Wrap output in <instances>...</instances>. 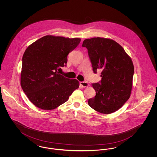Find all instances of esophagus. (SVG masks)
Returning a JSON list of instances; mask_svg holds the SVG:
<instances>
[{"mask_svg":"<svg viewBox=\"0 0 157 157\" xmlns=\"http://www.w3.org/2000/svg\"><path fill=\"white\" fill-rule=\"evenodd\" d=\"M79 83H80V85L83 88H85L89 86V84L86 82H81Z\"/></svg>","mask_w":157,"mask_h":157,"instance_id":"1","label":"esophagus"}]
</instances>
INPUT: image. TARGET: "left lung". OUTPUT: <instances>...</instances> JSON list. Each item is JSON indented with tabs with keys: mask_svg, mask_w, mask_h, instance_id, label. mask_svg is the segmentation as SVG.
Listing matches in <instances>:
<instances>
[{
	"mask_svg": "<svg viewBox=\"0 0 157 157\" xmlns=\"http://www.w3.org/2000/svg\"><path fill=\"white\" fill-rule=\"evenodd\" d=\"M93 71L101 70V81L92 83L95 97L88 105L98 112L109 114L121 108L130 97L134 67L131 58L115 40L104 37L84 40Z\"/></svg>",
	"mask_w": 157,
	"mask_h": 157,
	"instance_id": "obj_1",
	"label": "left lung"
}]
</instances>
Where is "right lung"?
<instances>
[{
  "mask_svg": "<svg viewBox=\"0 0 157 157\" xmlns=\"http://www.w3.org/2000/svg\"><path fill=\"white\" fill-rule=\"evenodd\" d=\"M80 38L46 35L29 45L23 55L21 85L30 102L37 108L52 110L67 102L79 83L57 72L67 65V55Z\"/></svg>",
  "mask_w": 157,
  "mask_h": 157,
  "instance_id": "1",
  "label": "right lung"
}]
</instances>
